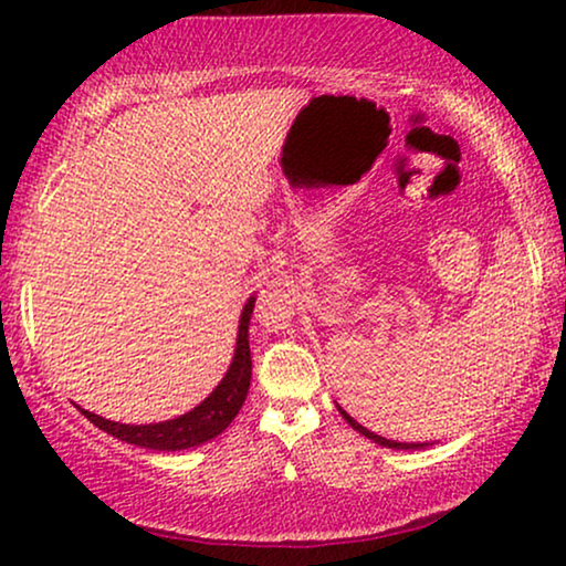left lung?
Segmentation results:
<instances>
[{
    "mask_svg": "<svg viewBox=\"0 0 566 566\" xmlns=\"http://www.w3.org/2000/svg\"><path fill=\"white\" fill-rule=\"evenodd\" d=\"M337 409H339V415H343V420H345L347 424H350L353 430H358L360 436H366L368 440H374V443H378V446H384V448H394V451H412V448H424V446H428V443H397V440H389V438H381V436H376V432H370L368 428H363L360 422H355L353 417L347 415L343 407L337 405Z\"/></svg>",
    "mask_w": 566,
    "mask_h": 566,
    "instance_id": "left-lung-1",
    "label": "left lung"
}]
</instances>
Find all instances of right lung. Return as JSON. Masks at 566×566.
I'll use <instances>...</instances> for the list:
<instances>
[{"mask_svg": "<svg viewBox=\"0 0 566 566\" xmlns=\"http://www.w3.org/2000/svg\"><path fill=\"white\" fill-rule=\"evenodd\" d=\"M254 308V296L244 304L242 319H239V335H237V350L234 360L221 378V384L200 401L196 409L185 412L175 420L154 422V424H123L105 420V417L92 415L82 409L92 424L105 430L107 436L126 440L130 446L151 448V451H185V448H196L206 440L221 436L229 428L231 420L242 409L247 391H250L252 378V355H250V316Z\"/></svg>", "mask_w": 566, "mask_h": 566, "instance_id": "1", "label": "right lung"}]
</instances>
